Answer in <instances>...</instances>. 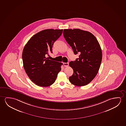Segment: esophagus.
Returning <instances> with one entry per match:
<instances>
[{
	"mask_svg": "<svg viewBox=\"0 0 126 126\" xmlns=\"http://www.w3.org/2000/svg\"><path fill=\"white\" fill-rule=\"evenodd\" d=\"M69 64V63H64V67H68Z\"/></svg>",
	"mask_w": 126,
	"mask_h": 126,
	"instance_id": "esophagus-1",
	"label": "esophagus"
}]
</instances>
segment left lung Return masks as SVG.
<instances>
[{"mask_svg":"<svg viewBox=\"0 0 126 126\" xmlns=\"http://www.w3.org/2000/svg\"><path fill=\"white\" fill-rule=\"evenodd\" d=\"M63 35L79 58L71 61L73 74L69 78L74 85L82 86L89 83L99 72L102 59L100 46L96 37L88 31L79 29H64Z\"/></svg>","mask_w":126,"mask_h":126,"instance_id":"1","label":"left lung"}]
</instances>
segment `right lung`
<instances>
[{"label": "right lung", "mask_w": 126, "mask_h": 126, "mask_svg": "<svg viewBox=\"0 0 126 126\" xmlns=\"http://www.w3.org/2000/svg\"><path fill=\"white\" fill-rule=\"evenodd\" d=\"M63 30L47 29L31 37L22 53L23 67L31 81L38 86L47 87L54 83L63 64L46 58L52 53L54 42L62 35Z\"/></svg>", "instance_id": "1"}]
</instances>
